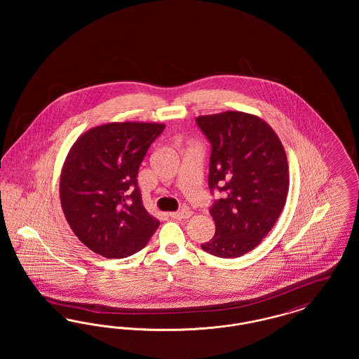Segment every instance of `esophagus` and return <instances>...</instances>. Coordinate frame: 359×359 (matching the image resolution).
Instances as JSON below:
<instances>
[{"instance_id":"esophagus-1","label":"esophagus","mask_w":359,"mask_h":359,"mask_svg":"<svg viewBox=\"0 0 359 359\" xmlns=\"http://www.w3.org/2000/svg\"><path fill=\"white\" fill-rule=\"evenodd\" d=\"M191 215H192V211L189 208H183L176 212H170V217L173 219H187Z\"/></svg>"}]
</instances>
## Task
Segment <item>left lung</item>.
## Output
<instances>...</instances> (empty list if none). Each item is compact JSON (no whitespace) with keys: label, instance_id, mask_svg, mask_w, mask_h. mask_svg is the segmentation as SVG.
I'll return each mask as SVG.
<instances>
[{"label":"left lung","instance_id":"1","mask_svg":"<svg viewBox=\"0 0 359 359\" xmlns=\"http://www.w3.org/2000/svg\"><path fill=\"white\" fill-rule=\"evenodd\" d=\"M196 122L212 147L208 186L224 194L210 208L215 234L202 249L222 258L243 256L268 236L287 202L285 149L255 114L229 110Z\"/></svg>","mask_w":359,"mask_h":359}]
</instances>
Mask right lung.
<instances>
[{"mask_svg": "<svg viewBox=\"0 0 359 359\" xmlns=\"http://www.w3.org/2000/svg\"><path fill=\"white\" fill-rule=\"evenodd\" d=\"M164 128L158 122H110L88 129L69 148L60 172V203L74 234L94 253L132 256L158 227L141 203L137 173Z\"/></svg>", "mask_w": 359, "mask_h": 359, "instance_id": "1", "label": "right lung"}]
</instances>
